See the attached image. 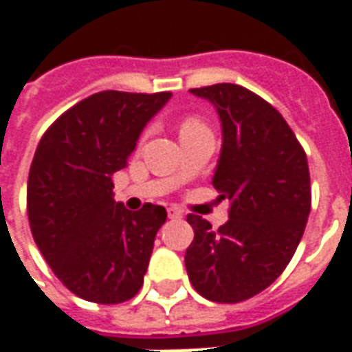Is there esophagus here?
Masks as SVG:
<instances>
[{"label": "esophagus", "instance_id": "esophagus-1", "mask_svg": "<svg viewBox=\"0 0 352 352\" xmlns=\"http://www.w3.org/2000/svg\"><path fill=\"white\" fill-rule=\"evenodd\" d=\"M168 217L169 219H183L184 214H183V211H181V209H179V207H169L168 209Z\"/></svg>", "mask_w": 352, "mask_h": 352}]
</instances>
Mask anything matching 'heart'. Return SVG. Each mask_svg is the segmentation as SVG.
Segmentation results:
<instances>
[{
	"mask_svg": "<svg viewBox=\"0 0 352 352\" xmlns=\"http://www.w3.org/2000/svg\"><path fill=\"white\" fill-rule=\"evenodd\" d=\"M204 124L199 122L198 118H186L181 126V130H194V128H201Z\"/></svg>",
	"mask_w": 352,
	"mask_h": 352,
	"instance_id": "obj_1",
	"label": "heart"
}]
</instances>
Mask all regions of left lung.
<instances>
[{
    "label": "left lung",
    "instance_id": "left-lung-1",
    "mask_svg": "<svg viewBox=\"0 0 352 352\" xmlns=\"http://www.w3.org/2000/svg\"><path fill=\"white\" fill-rule=\"evenodd\" d=\"M190 92L211 101L221 118L213 186L230 211L219 230L188 214L194 241L184 265L204 298L243 302L270 287L294 256L311 211L307 158L279 111L251 90L221 82Z\"/></svg>",
    "mask_w": 352,
    "mask_h": 352
}]
</instances>
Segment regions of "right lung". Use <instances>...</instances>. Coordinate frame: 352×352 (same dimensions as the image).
<instances>
[{"instance_id":"right-lung-1","label":"right lung","mask_w":352,"mask_h":352,"mask_svg":"<svg viewBox=\"0 0 352 352\" xmlns=\"http://www.w3.org/2000/svg\"><path fill=\"white\" fill-rule=\"evenodd\" d=\"M171 92L92 94L45 131L28 177V217L39 251L65 287L94 303H120L143 287L162 206L130 211L115 201L145 126Z\"/></svg>"}]
</instances>
